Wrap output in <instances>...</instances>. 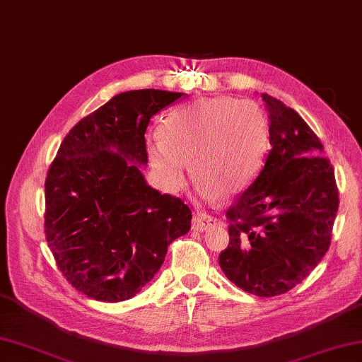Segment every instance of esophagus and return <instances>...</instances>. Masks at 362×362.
Returning a JSON list of instances; mask_svg holds the SVG:
<instances>
[{
    "label": "esophagus",
    "instance_id": "34e87169",
    "mask_svg": "<svg viewBox=\"0 0 362 362\" xmlns=\"http://www.w3.org/2000/svg\"><path fill=\"white\" fill-rule=\"evenodd\" d=\"M218 222H219V219L211 216V214H209V213L196 211L193 216V228L199 230V232H204V230H209V228L216 226Z\"/></svg>",
    "mask_w": 362,
    "mask_h": 362
}]
</instances>
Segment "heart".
<instances>
[{
  "label": "heart",
  "mask_w": 362,
  "mask_h": 362,
  "mask_svg": "<svg viewBox=\"0 0 362 362\" xmlns=\"http://www.w3.org/2000/svg\"><path fill=\"white\" fill-rule=\"evenodd\" d=\"M269 144L263 110L252 101L206 98L173 112L153 136L148 152L152 166L169 191L187 182L189 158L205 197L224 191L235 194L258 175Z\"/></svg>",
  "instance_id": "1"
}]
</instances>
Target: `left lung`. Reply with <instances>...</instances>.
<instances>
[{
    "label": "left lung",
    "mask_w": 362,
    "mask_h": 362,
    "mask_svg": "<svg viewBox=\"0 0 362 362\" xmlns=\"http://www.w3.org/2000/svg\"><path fill=\"white\" fill-rule=\"evenodd\" d=\"M261 98L272 149L257 179L228 206L230 243L219 266L238 288L274 297L302 283L324 258L339 189L313 129L280 99Z\"/></svg>",
    "instance_id": "obj_1"
}]
</instances>
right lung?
<instances>
[{
    "label": "right lung",
    "instance_id": "obj_1",
    "mask_svg": "<svg viewBox=\"0 0 362 362\" xmlns=\"http://www.w3.org/2000/svg\"><path fill=\"white\" fill-rule=\"evenodd\" d=\"M183 93L113 96L64 138L45 180V236L73 288L101 302L136 296L191 228L180 197L160 194L136 163L148 161L149 119Z\"/></svg>",
    "mask_w": 362,
    "mask_h": 362
}]
</instances>
